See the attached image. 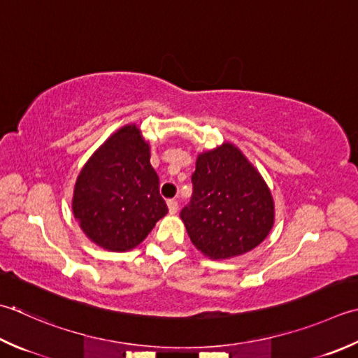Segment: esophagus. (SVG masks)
I'll list each match as a JSON object with an SVG mask.
<instances>
[{
	"label": "esophagus",
	"mask_w": 358,
	"mask_h": 358,
	"mask_svg": "<svg viewBox=\"0 0 358 358\" xmlns=\"http://www.w3.org/2000/svg\"><path fill=\"white\" fill-rule=\"evenodd\" d=\"M167 208H169V213L171 214H175V213L178 211V201L175 200V199L167 200Z\"/></svg>",
	"instance_id": "34e87169"
}]
</instances>
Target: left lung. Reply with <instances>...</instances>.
<instances>
[{"mask_svg":"<svg viewBox=\"0 0 358 358\" xmlns=\"http://www.w3.org/2000/svg\"><path fill=\"white\" fill-rule=\"evenodd\" d=\"M181 209L192 243L211 259L248 253L268 236L275 205L261 173L233 144L201 153Z\"/></svg>","mask_w":358,"mask_h":358,"instance_id":"left-lung-1","label":"left lung"}]
</instances>
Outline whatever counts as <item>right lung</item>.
<instances>
[{"label": "right lung", "mask_w": 358, "mask_h": 358, "mask_svg": "<svg viewBox=\"0 0 358 358\" xmlns=\"http://www.w3.org/2000/svg\"><path fill=\"white\" fill-rule=\"evenodd\" d=\"M73 213L83 233L111 251L135 248L167 214L149 144L136 125L117 130L83 166Z\"/></svg>", "instance_id": "1"}]
</instances>
